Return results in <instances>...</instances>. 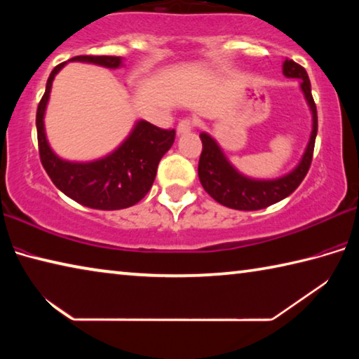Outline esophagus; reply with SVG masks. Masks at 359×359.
Listing matches in <instances>:
<instances>
[{
    "instance_id": "obj_1",
    "label": "esophagus",
    "mask_w": 359,
    "mask_h": 359,
    "mask_svg": "<svg viewBox=\"0 0 359 359\" xmlns=\"http://www.w3.org/2000/svg\"><path fill=\"white\" fill-rule=\"evenodd\" d=\"M193 128V121L190 120V118H184L180 121V123L177 125V135L179 136H182V135H185V133H188Z\"/></svg>"
}]
</instances>
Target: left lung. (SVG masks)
<instances>
[{
    "label": "left lung",
    "mask_w": 359,
    "mask_h": 359,
    "mask_svg": "<svg viewBox=\"0 0 359 359\" xmlns=\"http://www.w3.org/2000/svg\"><path fill=\"white\" fill-rule=\"evenodd\" d=\"M283 76L290 79H299L301 92L304 93L309 109L312 114V131L306 150L294 169L288 174L276 179H253L239 172L223 154V150L214 137L208 133H201L199 137L203 141V151L199 158L198 175L201 185L217 203L236 210H259L267 205H272L290 196L311 168L315 137H317L318 120L317 107L312 98L311 81L306 69L293 60H285L282 66Z\"/></svg>",
    "instance_id": "1"
}]
</instances>
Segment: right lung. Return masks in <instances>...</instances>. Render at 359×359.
I'll return each mask as SVG.
<instances>
[{
    "instance_id": "add662e5",
    "label": "right lung",
    "mask_w": 359,
    "mask_h": 359,
    "mask_svg": "<svg viewBox=\"0 0 359 359\" xmlns=\"http://www.w3.org/2000/svg\"><path fill=\"white\" fill-rule=\"evenodd\" d=\"M69 62H82L118 69L121 57L79 55ZM68 63V62H66ZM66 63L53 68L47 79L46 93L36 112L39 156L48 177L60 191L90 209L118 210L135 205L154 185L158 163L172 147L175 131L161 130L145 120H137L128 137L111 154L93 161H69L52 150L46 136L44 115L52 82Z\"/></svg>"
}]
</instances>
